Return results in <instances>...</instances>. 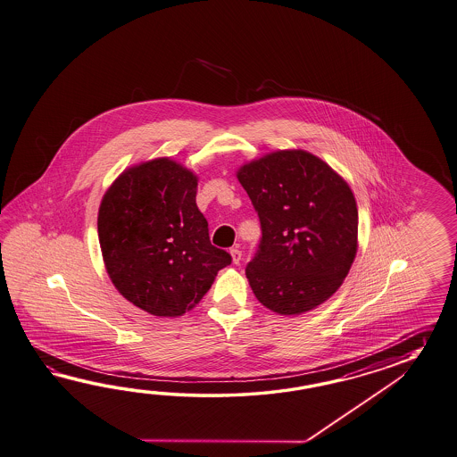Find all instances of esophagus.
I'll list each match as a JSON object with an SVG mask.
<instances>
[{
  "mask_svg": "<svg viewBox=\"0 0 457 457\" xmlns=\"http://www.w3.org/2000/svg\"><path fill=\"white\" fill-rule=\"evenodd\" d=\"M230 255H232V262H234L235 265H240V262H242V252H240L238 248H232V250H230Z\"/></svg>",
  "mask_w": 457,
  "mask_h": 457,
  "instance_id": "34e87169",
  "label": "esophagus"
}]
</instances>
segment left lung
Segmentation results:
<instances>
[{
	"label": "left lung",
	"instance_id": "obj_1",
	"mask_svg": "<svg viewBox=\"0 0 457 457\" xmlns=\"http://www.w3.org/2000/svg\"><path fill=\"white\" fill-rule=\"evenodd\" d=\"M237 178L262 223L245 270L256 299L283 316L318 308L339 289L357 253L359 212L349 184L303 149L270 153Z\"/></svg>",
	"mask_w": 457,
	"mask_h": 457
}]
</instances>
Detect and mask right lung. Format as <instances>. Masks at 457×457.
<instances>
[{
  "label": "right lung",
  "mask_w": 457,
  "mask_h": 457,
  "mask_svg": "<svg viewBox=\"0 0 457 457\" xmlns=\"http://www.w3.org/2000/svg\"><path fill=\"white\" fill-rule=\"evenodd\" d=\"M197 176L170 158L118 176L98 209V240L118 291L153 316L194 308L232 256L211 244Z\"/></svg>",
  "instance_id": "add662e5"
}]
</instances>
